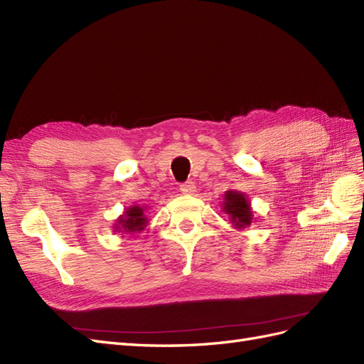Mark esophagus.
<instances>
[{
    "instance_id": "34e87169",
    "label": "esophagus",
    "mask_w": 364,
    "mask_h": 364,
    "mask_svg": "<svg viewBox=\"0 0 364 364\" xmlns=\"http://www.w3.org/2000/svg\"><path fill=\"white\" fill-rule=\"evenodd\" d=\"M197 188V186H195V183L193 181H186V183H183L181 186H180V191L183 192V193H188V195H192Z\"/></svg>"
}]
</instances>
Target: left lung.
Instances as JSON below:
<instances>
[{
  "mask_svg": "<svg viewBox=\"0 0 364 364\" xmlns=\"http://www.w3.org/2000/svg\"><path fill=\"white\" fill-rule=\"evenodd\" d=\"M223 210L228 213L230 223L237 229H245L246 226H250V223H252L254 218L247 197L238 191H228L225 193Z\"/></svg>",
  "mask_w": 364,
  "mask_h": 364,
  "instance_id": "8db88e82",
  "label": "left lung"
}]
</instances>
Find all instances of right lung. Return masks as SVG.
<instances>
[{
  "label": "right lung",
  "mask_w": 364,
  "mask_h": 364,
  "mask_svg": "<svg viewBox=\"0 0 364 364\" xmlns=\"http://www.w3.org/2000/svg\"><path fill=\"white\" fill-rule=\"evenodd\" d=\"M146 225L147 217L144 215V208L132 206L124 212V215L117 220L115 229L118 232H126V234H135V232H141Z\"/></svg>",
  "instance_id": "1"
}]
</instances>
